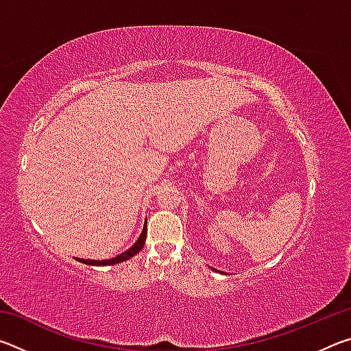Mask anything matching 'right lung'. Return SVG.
I'll return each mask as SVG.
<instances>
[{
  "mask_svg": "<svg viewBox=\"0 0 351 351\" xmlns=\"http://www.w3.org/2000/svg\"><path fill=\"white\" fill-rule=\"evenodd\" d=\"M145 239H147V223L144 224V229H142L139 239L136 240L134 245L130 247V249H127L125 252L119 254L117 257L110 258V260H83V258H77V260L82 261V263H85V265H93V266H110V265L122 263V261H127V260H130L132 257H134V255L138 254L142 247H144Z\"/></svg>",
  "mask_w": 351,
  "mask_h": 351,
  "instance_id": "right-lung-1",
  "label": "right lung"
}]
</instances>
